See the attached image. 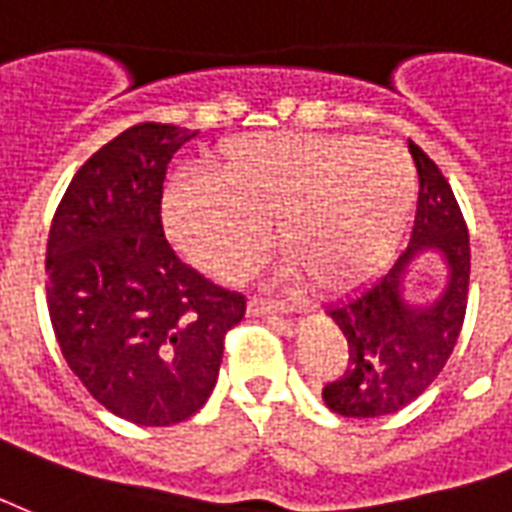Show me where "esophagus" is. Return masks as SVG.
<instances>
[{
  "label": "esophagus",
  "instance_id": "obj_1",
  "mask_svg": "<svg viewBox=\"0 0 512 512\" xmlns=\"http://www.w3.org/2000/svg\"><path fill=\"white\" fill-rule=\"evenodd\" d=\"M248 308H251V313H272V316H281V319L294 313L292 305H286V302L261 300V297H251V300H248Z\"/></svg>",
  "mask_w": 512,
  "mask_h": 512
}]
</instances>
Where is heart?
I'll list each match as a JSON object with an SVG mask.
<instances>
[{
	"mask_svg": "<svg viewBox=\"0 0 512 512\" xmlns=\"http://www.w3.org/2000/svg\"><path fill=\"white\" fill-rule=\"evenodd\" d=\"M210 174H179L163 220L182 256L231 281L267 245V229L313 292H341L390 259L414 207L401 147L346 133H272L220 144Z\"/></svg>",
	"mask_w": 512,
	"mask_h": 512,
	"instance_id": "b5f03b06",
	"label": "heart"
}]
</instances>
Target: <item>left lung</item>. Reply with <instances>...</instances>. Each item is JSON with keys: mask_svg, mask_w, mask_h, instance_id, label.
Here are the masks:
<instances>
[{"mask_svg": "<svg viewBox=\"0 0 512 512\" xmlns=\"http://www.w3.org/2000/svg\"><path fill=\"white\" fill-rule=\"evenodd\" d=\"M420 196L409 245L363 289L327 308L349 346V365L327 382V409L343 417H384L428 390L461 335L469 294V231L434 160L409 141ZM436 252L446 264V289L431 303L405 300V275L417 255Z\"/></svg>", "mask_w": 512, "mask_h": 512, "instance_id": "8db88e82", "label": "left lung"}]
</instances>
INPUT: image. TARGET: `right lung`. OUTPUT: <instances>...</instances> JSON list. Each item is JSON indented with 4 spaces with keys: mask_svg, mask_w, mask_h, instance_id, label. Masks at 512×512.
I'll return each mask as SVG.
<instances>
[{
    "mask_svg": "<svg viewBox=\"0 0 512 512\" xmlns=\"http://www.w3.org/2000/svg\"><path fill=\"white\" fill-rule=\"evenodd\" d=\"M199 133L141 122L76 171L48 231L46 300L70 371L111 414L174 425L207 404L245 297L182 264L160 199Z\"/></svg>",
    "mask_w": 512,
    "mask_h": 512,
    "instance_id": "add662e5",
    "label": "right lung"
}]
</instances>
